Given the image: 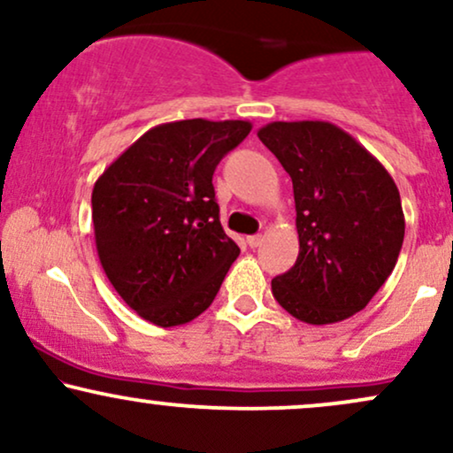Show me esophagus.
<instances>
[{
  "label": "esophagus",
  "mask_w": 453,
  "mask_h": 453,
  "mask_svg": "<svg viewBox=\"0 0 453 453\" xmlns=\"http://www.w3.org/2000/svg\"><path fill=\"white\" fill-rule=\"evenodd\" d=\"M262 241H264L262 234H256V236H247V244H249V247H251V249L259 247V244H262Z\"/></svg>",
  "instance_id": "34e87169"
}]
</instances>
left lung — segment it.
<instances>
[{
  "mask_svg": "<svg viewBox=\"0 0 453 453\" xmlns=\"http://www.w3.org/2000/svg\"><path fill=\"white\" fill-rule=\"evenodd\" d=\"M292 176L300 253L273 279L277 303L304 324L356 315L392 274L404 238L398 187L327 121H274L257 132Z\"/></svg>",
  "mask_w": 453,
  "mask_h": 453,
  "instance_id": "8db88e82",
  "label": "left lung"
}]
</instances>
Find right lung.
Wrapping results in <instances>:
<instances>
[{"instance_id":"1","label":"right lung","mask_w":453,"mask_h":453,"mask_svg":"<svg viewBox=\"0 0 453 453\" xmlns=\"http://www.w3.org/2000/svg\"><path fill=\"white\" fill-rule=\"evenodd\" d=\"M249 132V121L161 123L96 180L102 268L150 324L173 327L204 313L241 253L221 227L212 174Z\"/></svg>"}]
</instances>
